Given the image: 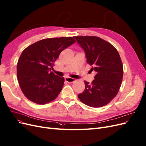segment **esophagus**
I'll list each match as a JSON object with an SVG mask.
<instances>
[{
  "instance_id": "34e87169",
  "label": "esophagus",
  "mask_w": 146,
  "mask_h": 146,
  "mask_svg": "<svg viewBox=\"0 0 146 146\" xmlns=\"http://www.w3.org/2000/svg\"><path fill=\"white\" fill-rule=\"evenodd\" d=\"M65 81H66L67 83H73L75 81V80L74 78H70V77H66L65 78Z\"/></svg>"
}]
</instances>
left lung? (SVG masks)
I'll return each instance as SVG.
<instances>
[{"label": "left lung", "mask_w": 146, "mask_h": 146, "mask_svg": "<svg viewBox=\"0 0 146 146\" xmlns=\"http://www.w3.org/2000/svg\"><path fill=\"white\" fill-rule=\"evenodd\" d=\"M85 52L86 62L96 75L91 83L78 95L82 103L92 108L108 104L117 95L122 83L123 65L117 50L110 43L95 36H75Z\"/></svg>", "instance_id": "left-lung-1"}]
</instances>
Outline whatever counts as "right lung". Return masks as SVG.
I'll return each instance as SVG.
<instances>
[{"label":"right lung","instance_id":"1","mask_svg":"<svg viewBox=\"0 0 146 146\" xmlns=\"http://www.w3.org/2000/svg\"><path fill=\"white\" fill-rule=\"evenodd\" d=\"M75 42L71 37L45 38L23 50L17 62V76L22 92L30 101L44 104L57 97L64 79L55 75L51 68L61 52Z\"/></svg>","mask_w":146,"mask_h":146}]
</instances>
